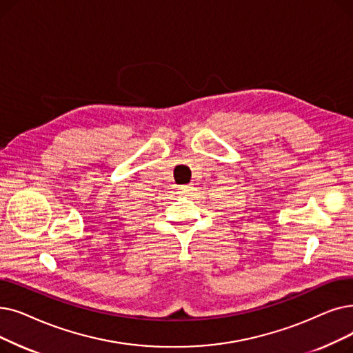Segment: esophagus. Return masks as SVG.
Masks as SVG:
<instances>
[{"mask_svg":"<svg viewBox=\"0 0 353 353\" xmlns=\"http://www.w3.org/2000/svg\"><path fill=\"white\" fill-rule=\"evenodd\" d=\"M177 189V193H180V194H190L193 190H194V188L192 186V185H181V186H176Z\"/></svg>","mask_w":353,"mask_h":353,"instance_id":"esophagus-1","label":"esophagus"}]
</instances>
